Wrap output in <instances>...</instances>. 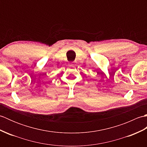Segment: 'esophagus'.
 I'll return each mask as SVG.
<instances>
[{
	"label": "esophagus",
	"instance_id": "esophagus-1",
	"mask_svg": "<svg viewBox=\"0 0 147 147\" xmlns=\"http://www.w3.org/2000/svg\"><path fill=\"white\" fill-rule=\"evenodd\" d=\"M70 64H71V65H74L75 64H74V62H71Z\"/></svg>",
	"mask_w": 147,
	"mask_h": 147
}]
</instances>
